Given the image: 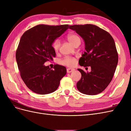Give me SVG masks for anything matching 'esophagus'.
<instances>
[{
    "label": "esophagus",
    "instance_id": "esophagus-1",
    "mask_svg": "<svg viewBox=\"0 0 131 131\" xmlns=\"http://www.w3.org/2000/svg\"><path fill=\"white\" fill-rule=\"evenodd\" d=\"M74 70V69L69 68H68V69H67V73H72V72H73Z\"/></svg>",
    "mask_w": 131,
    "mask_h": 131
}]
</instances>
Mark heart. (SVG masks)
<instances>
[{
    "label": "heart",
    "mask_w": 131,
    "mask_h": 131,
    "mask_svg": "<svg viewBox=\"0 0 131 131\" xmlns=\"http://www.w3.org/2000/svg\"><path fill=\"white\" fill-rule=\"evenodd\" d=\"M67 39L74 46L77 44H80L81 42L80 38H79L78 35L74 33L69 34L67 36ZM61 42L58 39L55 40L52 43V47L55 51H57L59 50ZM60 63L62 64L69 67H73L76 64V59L73 57H67L61 60Z\"/></svg>",
    "instance_id": "b5f03b06"
}]
</instances>
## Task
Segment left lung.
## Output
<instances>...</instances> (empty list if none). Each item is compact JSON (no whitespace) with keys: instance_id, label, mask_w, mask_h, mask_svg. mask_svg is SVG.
<instances>
[{"instance_id":"1","label":"left lung","mask_w":131,"mask_h":131,"mask_svg":"<svg viewBox=\"0 0 131 131\" xmlns=\"http://www.w3.org/2000/svg\"><path fill=\"white\" fill-rule=\"evenodd\" d=\"M85 42V51L79 61L81 66L91 68L90 72L78 70L81 78L77 84L78 90L87 95L103 92L112 80L118 63V54L113 37L97 26H69Z\"/></svg>"}]
</instances>
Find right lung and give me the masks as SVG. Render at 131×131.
<instances>
[{
    "mask_svg": "<svg viewBox=\"0 0 131 131\" xmlns=\"http://www.w3.org/2000/svg\"><path fill=\"white\" fill-rule=\"evenodd\" d=\"M68 25H39L22 35L16 53L21 77L28 88L34 92L46 94L56 91L67 73L65 67L56 64L54 69L44 65L52 61L56 52L52 43L68 29Z\"/></svg>",
    "mask_w": 131,
    "mask_h": 131,
    "instance_id": "1",
    "label": "right lung"
}]
</instances>
